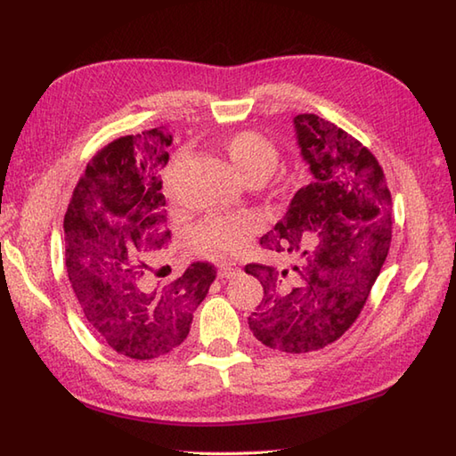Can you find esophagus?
I'll list each match as a JSON object with an SVG mask.
<instances>
[{
    "instance_id": "1",
    "label": "esophagus",
    "mask_w": 456,
    "mask_h": 456,
    "mask_svg": "<svg viewBox=\"0 0 456 456\" xmlns=\"http://www.w3.org/2000/svg\"><path fill=\"white\" fill-rule=\"evenodd\" d=\"M238 272H240V267L234 262H230V259H224V262H220V265H218L220 280H230V277H234Z\"/></svg>"
}]
</instances>
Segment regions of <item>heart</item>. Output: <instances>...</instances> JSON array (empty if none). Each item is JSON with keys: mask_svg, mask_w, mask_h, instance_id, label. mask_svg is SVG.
I'll return each instance as SVG.
<instances>
[{"mask_svg": "<svg viewBox=\"0 0 456 456\" xmlns=\"http://www.w3.org/2000/svg\"><path fill=\"white\" fill-rule=\"evenodd\" d=\"M226 155L244 183H264L280 163V151L262 134L240 132L232 135ZM264 220L256 212L238 215H210L191 232L192 244L200 252H232L248 241L249 234L262 228Z\"/></svg>", "mask_w": 456, "mask_h": 456, "instance_id": "obj_1", "label": "heart"}]
</instances>
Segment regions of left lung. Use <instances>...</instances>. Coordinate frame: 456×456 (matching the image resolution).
Masks as SVG:
<instances>
[{
	"label": "left lung",
	"instance_id": "8db88e82",
	"mask_svg": "<svg viewBox=\"0 0 456 456\" xmlns=\"http://www.w3.org/2000/svg\"><path fill=\"white\" fill-rule=\"evenodd\" d=\"M297 145L313 175L262 244L299 264L293 281L249 264L264 287L248 319L265 346L303 354L338 340L364 309L392 241V194L382 167L358 139L314 114L293 118Z\"/></svg>",
	"mask_w": 456,
	"mask_h": 456
}]
</instances>
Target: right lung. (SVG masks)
Instances as JSON below:
<instances>
[{
  "label": "right lung",
  "mask_w": 456,
  "mask_h": 456,
  "mask_svg": "<svg viewBox=\"0 0 456 456\" xmlns=\"http://www.w3.org/2000/svg\"><path fill=\"white\" fill-rule=\"evenodd\" d=\"M171 142L157 127L111 142L88 163L64 215V259L80 311L110 348L134 360L179 346L216 277L202 262L171 283L151 277L150 262L171 240L159 175Z\"/></svg>",
  "instance_id": "right-lung-1"
}]
</instances>
